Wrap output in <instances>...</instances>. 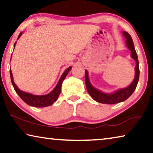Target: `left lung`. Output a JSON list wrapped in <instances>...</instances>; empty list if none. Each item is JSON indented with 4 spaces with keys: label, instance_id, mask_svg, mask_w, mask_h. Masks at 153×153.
<instances>
[{
    "label": "left lung",
    "instance_id": "1",
    "mask_svg": "<svg viewBox=\"0 0 153 153\" xmlns=\"http://www.w3.org/2000/svg\"><path fill=\"white\" fill-rule=\"evenodd\" d=\"M123 35L126 38V43H127V48H129V50L131 53V57L136 62V65H135V76L134 79L131 82L130 85L127 87V88H122L118 90L114 93L112 94H108L104 93L99 90L96 89L95 88L91 85V82L88 79V71L85 70V82L86 86L88 93L92 97L94 101H97L99 103H104V104H115L118 103L122 101H124L129 97L131 95L133 92L136 88L137 85L138 81H139V76H140V69H139V62H138L137 55L135 52L134 45H133V39L131 35L126 31L123 32Z\"/></svg>",
    "mask_w": 153,
    "mask_h": 153
}]
</instances>
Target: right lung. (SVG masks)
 Segmentation results:
<instances>
[{"label": "right lung", "mask_w": 153, "mask_h": 153, "mask_svg": "<svg viewBox=\"0 0 153 153\" xmlns=\"http://www.w3.org/2000/svg\"><path fill=\"white\" fill-rule=\"evenodd\" d=\"M22 33H20V35H19L18 39L22 35ZM16 44V42L14 43V48H15V46ZM13 48V50H14ZM71 69V67H69L68 69L65 70V72L62 74L61 77L59 79V82H58L57 85L56 86L54 89L49 94H45V95H35V94H32L28 93H26V92H24L18 88V86L16 85V84L14 83L13 82V75H12L11 70L10 69V76H11V83L13 84V86L15 91L20 97L22 99V100L25 102L26 104L33 106V107H37V108H43V107H47V106H50L52 105L54 103V101H56V99L59 97V94L60 93V91H61V86L62 82L65 78V77L67 76L68 73Z\"/></svg>", "instance_id": "obj_1"}]
</instances>
